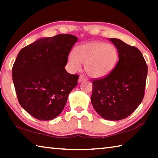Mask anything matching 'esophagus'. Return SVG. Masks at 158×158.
<instances>
[{
    "instance_id": "obj_1",
    "label": "esophagus",
    "mask_w": 158,
    "mask_h": 158,
    "mask_svg": "<svg viewBox=\"0 0 158 158\" xmlns=\"http://www.w3.org/2000/svg\"><path fill=\"white\" fill-rule=\"evenodd\" d=\"M85 79H86V78H85V77L84 75H80L78 81L80 83V82H81V81H84V80H85Z\"/></svg>"
}]
</instances>
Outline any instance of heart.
<instances>
[{"label":"heart","mask_w":158,"mask_h":158,"mask_svg":"<svg viewBox=\"0 0 158 158\" xmlns=\"http://www.w3.org/2000/svg\"><path fill=\"white\" fill-rule=\"evenodd\" d=\"M118 58V52L114 45L91 42L77 47L75 53H69L68 64L69 69L73 72L80 70L81 64H84L85 70L90 77L100 78L113 70Z\"/></svg>","instance_id":"obj_1"}]
</instances>
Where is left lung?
<instances>
[{"mask_svg": "<svg viewBox=\"0 0 158 158\" xmlns=\"http://www.w3.org/2000/svg\"><path fill=\"white\" fill-rule=\"evenodd\" d=\"M119 60L110 74L93 81L91 102L100 116L109 121L124 119L140 105L144 96L148 67L137 47L119 39H109Z\"/></svg>", "mask_w": 158, "mask_h": 158, "instance_id": "left-lung-1", "label": "left lung"}]
</instances>
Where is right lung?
<instances>
[{
	"label": "right lung",
	"mask_w": 158,
	"mask_h": 158,
	"mask_svg": "<svg viewBox=\"0 0 158 158\" xmlns=\"http://www.w3.org/2000/svg\"><path fill=\"white\" fill-rule=\"evenodd\" d=\"M78 38L69 34L43 37L23 47L12 68V79L20 105L40 121L63 111L79 76L65 69Z\"/></svg>",
	"instance_id": "right-lung-1"
}]
</instances>
